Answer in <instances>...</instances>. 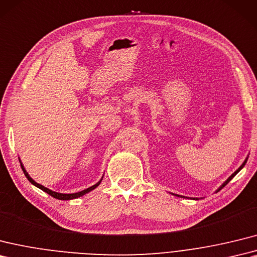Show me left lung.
I'll use <instances>...</instances> for the list:
<instances>
[{
    "mask_svg": "<svg viewBox=\"0 0 257 257\" xmlns=\"http://www.w3.org/2000/svg\"><path fill=\"white\" fill-rule=\"evenodd\" d=\"M245 163H246V160H245V161H244V163H243V164H242V165L240 166V168H238V169H237V170H236V171H235V172L233 173V174H232V175H231V176H230V177L228 178V180H226V181H225V182H224V183L222 184V186H221V187H220V188L218 189V192H219V190H220V189H222V188H223V187L225 186V185H226V184H228V183H229V182H230V181L232 180V178H233V177H234V176H235V175L237 174V173H238V172H240V171H241V170L243 169V166H244V165H245ZM181 197H183V196H181ZM194 199H195V198H194Z\"/></svg>",
    "mask_w": 257,
    "mask_h": 257,
    "instance_id": "obj_1",
    "label": "left lung"
}]
</instances>
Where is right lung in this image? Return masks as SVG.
Listing matches in <instances>:
<instances>
[{
    "label": "right lung",
    "mask_w": 257,
    "mask_h": 257,
    "mask_svg": "<svg viewBox=\"0 0 257 257\" xmlns=\"http://www.w3.org/2000/svg\"><path fill=\"white\" fill-rule=\"evenodd\" d=\"M21 166H22V170H23V172H24V174H25V176L27 177V180H28L29 182H31L33 185H35L36 187L40 188L41 190H44V192H46L47 194H49L50 196H52L53 198H57V199H60V200H70V199H74V198H77V197H81V196H83V195H85L86 193L91 192V190H93L94 188H96V187L98 186V185L100 184V182H101V180H100L98 183L93 185L92 187H88V188H86V189H84V190H82V192H79V193H74V194H59V193L52 192V190L44 187L43 185L36 183V182L33 180V178H31V176L28 175V173L25 171V169H24V166H23L22 164H21Z\"/></svg>",
    "instance_id": "obj_1"
}]
</instances>
